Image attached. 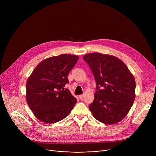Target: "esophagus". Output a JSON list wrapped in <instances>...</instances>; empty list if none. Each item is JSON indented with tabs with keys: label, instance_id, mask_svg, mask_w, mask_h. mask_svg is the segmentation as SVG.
I'll use <instances>...</instances> for the list:
<instances>
[{
	"label": "esophagus",
	"instance_id": "obj_1",
	"mask_svg": "<svg viewBox=\"0 0 156 156\" xmlns=\"http://www.w3.org/2000/svg\"><path fill=\"white\" fill-rule=\"evenodd\" d=\"M84 98V95L83 94H81V95H79V98L81 99V100H83Z\"/></svg>",
	"mask_w": 156,
	"mask_h": 156
}]
</instances>
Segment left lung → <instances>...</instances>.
Masks as SVG:
<instances>
[{"label":"left lung","instance_id":"left-lung-1","mask_svg":"<svg viewBox=\"0 0 156 156\" xmlns=\"http://www.w3.org/2000/svg\"><path fill=\"white\" fill-rule=\"evenodd\" d=\"M96 82L94 99L89 108L94 117L115 124L128 114L135 99L136 83L125 63L119 58L98 52L83 56Z\"/></svg>","mask_w":156,"mask_h":156}]
</instances>
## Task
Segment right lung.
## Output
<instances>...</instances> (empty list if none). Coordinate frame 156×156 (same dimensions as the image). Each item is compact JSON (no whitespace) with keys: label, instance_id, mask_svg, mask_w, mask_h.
Listing matches in <instances>:
<instances>
[{"label":"right lung","instance_id":"add662e5","mask_svg":"<svg viewBox=\"0 0 156 156\" xmlns=\"http://www.w3.org/2000/svg\"><path fill=\"white\" fill-rule=\"evenodd\" d=\"M79 59L62 54L41 61L28 77L26 100L34 116L46 123L59 122L67 117L76 103L65 85L68 75Z\"/></svg>","mask_w":156,"mask_h":156}]
</instances>
